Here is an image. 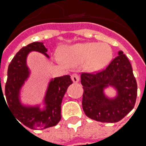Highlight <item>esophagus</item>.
<instances>
[{"label": "esophagus", "mask_w": 146, "mask_h": 146, "mask_svg": "<svg viewBox=\"0 0 146 146\" xmlns=\"http://www.w3.org/2000/svg\"><path fill=\"white\" fill-rule=\"evenodd\" d=\"M71 79H72V81L74 83H77L79 82V77H78V75H77V74H73L71 76Z\"/></svg>", "instance_id": "34e87169"}]
</instances>
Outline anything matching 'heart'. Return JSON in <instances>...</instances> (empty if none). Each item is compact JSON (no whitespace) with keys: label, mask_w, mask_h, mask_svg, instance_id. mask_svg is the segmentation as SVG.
<instances>
[{"label":"heart","mask_w":146,"mask_h":146,"mask_svg":"<svg viewBox=\"0 0 146 146\" xmlns=\"http://www.w3.org/2000/svg\"><path fill=\"white\" fill-rule=\"evenodd\" d=\"M112 57L111 48L105 43H81L68 45L60 54L61 63L68 67L82 64L88 72H97L108 65Z\"/></svg>","instance_id":"obj_1"}]
</instances>
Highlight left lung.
<instances>
[{"mask_svg":"<svg viewBox=\"0 0 146 146\" xmlns=\"http://www.w3.org/2000/svg\"><path fill=\"white\" fill-rule=\"evenodd\" d=\"M82 108L86 116L103 123H115L121 120L134 108L137 84L132 65L122 51L103 71L96 73H82ZM112 86L117 95L108 98L104 89Z\"/></svg>","mask_w":146,"mask_h":146,"instance_id":"8db88e82","label":"left lung"}]
</instances>
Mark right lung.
<instances>
[{
    "instance_id": "1",
    "label": "right lung",
    "mask_w": 146,
    "mask_h": 146,
    "mask_svg": "<svg viewBox=\"0 0 146 146\" xmlns=\"http://www.w3.org/2000/svg\"><path fill=\"white\" fill-rule=\"evenodd\" d=\"M32 51L41 52L49 58L47 54L48 49L43 43L34 42L23 47L15 55L9 65L5 95L8 108H9V111L16 117V119L28 128L43 129L56 125L60 120L62 99L73 82L69 75L52 79L44 97L43 103L45 107L43 110L40 109L39 106L27 107L23 105L20 101V90L31 73L27 64V57Z\"/></svg>"
}]
</instances>
